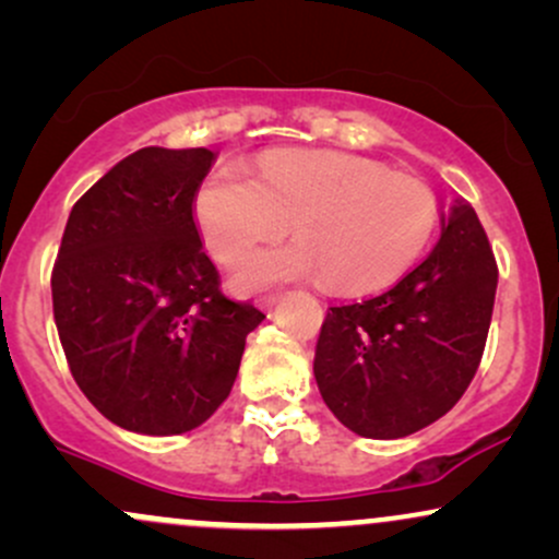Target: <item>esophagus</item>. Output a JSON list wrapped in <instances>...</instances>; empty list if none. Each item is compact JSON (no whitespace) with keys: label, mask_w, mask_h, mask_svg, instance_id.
<instances>
[{"label":"esophagus","mask_w":559,"mask_h":559,"mask_svg":"<svg viewBox=\"0 0 559 559\" xmlns=\"http://www.w3.org/2000/svg\"><path fill=\"white\" fill-rule=\"evenodd\" d=\"M278 301H281V294H267V297L260 299V307H262V310H273Z\"/></svg>","instance_id":"1"}]
</instances>
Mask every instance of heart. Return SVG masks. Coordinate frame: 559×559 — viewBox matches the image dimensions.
<instances>
[{"label":"heart","mask_w":559,"mask_h":559,"mask_svg":"<svg viewBox=\"0 0 559 559\" xmlns=\"http://www.w3.org/2000/svg\"><path fill=\"white\" fill-rule=\"evenodd\" d=\"M210 254L236 265L258 243L299 239L254 254L236 286L254 292L318 278L333 294L389 286L420 258L436 228V199L420 181L344 152L281 150L262 155L252 176L223 168L194 197Z\"/></svg>","instance_id":"1"}]
</instances>
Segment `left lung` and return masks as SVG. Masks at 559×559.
Masks as SVG:
<instances>
[{"mask_svg":"<svg viewBox=\"0 0 559 559\" xmlns=\"http://www.w3.org/2000/svg\"><path fill=\"white\" fill-rule=\"evenodd\" d=\"M497 278L476 210L454 199L415 271L325 316L312 370L331 413L365 439H402L447 415L478 370Z\"/></svg>","mask_w":559,"mask_h":559,"instance_id":"left-lung-1","label":"left lung"}]
</instances>
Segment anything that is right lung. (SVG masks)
<instances>
[{
  "instance_id": "obj_1",
  "label": "right lung",
  "mask_w": 559,
  "mask_h": 559,
  "mask_svg": "<svg viewBox=\"0 0 559 559\" xmlns=\"http://www.w3.org/2000/svg\"><path fill=\"white\" fill-rule=\"evenodd\" d=\"M215 152L144 146L73 204L52 271L55 323L86 400L126 431L176 436L226 402L265 316L221 292L194 197Z\"/></svg>"
}]
</instances>
